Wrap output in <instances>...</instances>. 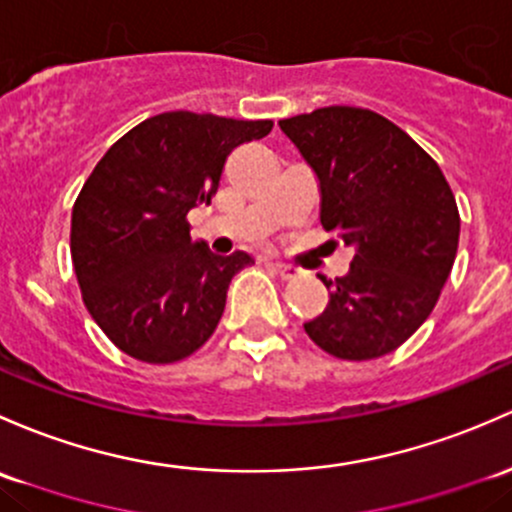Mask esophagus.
<instances>
[{
	"instance_id": "obj_1",
	"label": "esophagus",
	"mask_w": 512,
	"mask_h": 512,
	"mask_svg": "<svg viewBox=\"0 0 512 512\" xmlns=\"http://www.w3.org/2000/svg\"><path fill=\"white\" fill-rule=\"evenodd\" d=\"M274 272L279 274V277L282 279H297L299 274H301V270L299 267H294V265H284V262H274Z\"/></svg>"
}]
</instances>
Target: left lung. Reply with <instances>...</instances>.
<instances>
[{
  "mask_svg": "<svg viewBox=\"0 0 512 512\" xmlns=\"http://www.w3.org/2000/svg\"><path fill=\"white\" fill-rule=\"evenodd\" d=\"M279 127L316 171L321 225L355 247L346 277H321L328 306L304 331L333 358L392 353L427 321L454 267V193L437 161L373 110L321 107Z\"/></svg>",
  "mask_w": 512,
  "mask_h": 512,
  "instance_id": "left-lung-1",
  "label": "left lung"
}]
</instances>
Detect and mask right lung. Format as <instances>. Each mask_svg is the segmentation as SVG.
<instances>
[{"instance_id": "1", "label": "right lung", "mask_w": 512, "mask_h": 512, "mask_svg": "<svg viewBox=\"0 0 512 512\" xmlns=\"http://www.w3.org/2000/svg\"><path fill=\"white\" fill-rule=\"evenodd\" d=\"M272 120L176 110L129 129L78 193L71 257L85 309L142 363H176L213 336L247 252L213 255L186 215L211 203L228 154L272 132Z\"/></svg>"}]
</instances>
